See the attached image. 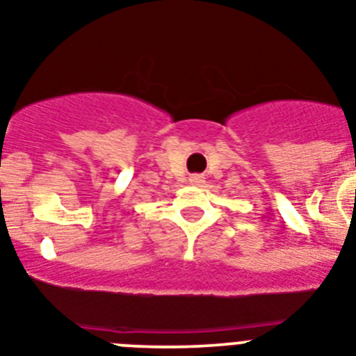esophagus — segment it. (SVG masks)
<instances>
[{
	"mask_svg": "<svg viewBox=\"0 0 356 356\" xmlns=\"http://www.w3.org/2000/svg\"><path fill=\"white\" fill-rule=\"evenodd\" d=\"M191 181H193V184H202L203 178H202V176H198V175H194V176H191Z\"/></svg>",
	"mask_w": 356,
	"mask_h": 356,
	"instance_id": "34e87169",
	"label": "esophagus"
}]
</instances>
